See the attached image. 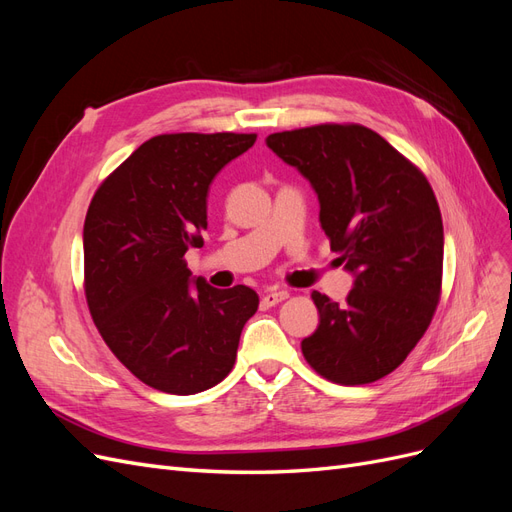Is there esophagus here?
<instances>
[{
    "instance_id": "obj_1",
    "label": "esophagus",
    "mask_w": 512,
    "mask_h": 512,
    "mask_svg": "<svg viewBox=\"0 0 512 512\" xmlns=\"http://www.w3.org/2000/svg\"><path fill=\"white\" fill-rule=\"evenodd\" d=\"M284 299H288V292L286 290H267L265 294H262V305L273 307L277 303H282Z\"/></svg>"
}]
</instances>
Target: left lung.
Wrapping results in <instances>:
<instances>
[{"mask_svg": "<svg viewBox=\"0 0 512 512\" xmlns=\"http://www.w3.org/2000/svg\"><path fill=\"white\" fill-rule=\"evenodd\" d=\"M267 147L312 185L331 250L354 275L346 305L312 292L318 329L305 361L337 384L391 374L427 331L442 284L444 228L425 175L363 126L277 132Z\"/></svg>", "mask_w": 512, "mask_h": 512, "instance_id": "1", "label": "left lung"}]
</instances>
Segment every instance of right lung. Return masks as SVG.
Wrapping results in <instances>:
<instances>
[{
  "label": "right lung",
  "instance_id": "1",
  "mask_svg": "<svg viewBox=\"0 0 512 512\" xmlns=\"http://www.w3.org/2000/svg\"><path fill=\"white\" fill-rule=\"evenodd\" d=\"M256 134H162L138 147L91 198L83 228L91 318L117 359L151 389L194 395L222 382L258 309L243 284L192 277L209 185Z\"/></svg>",
  "mask_w": 512,
  "mask_h": 512
}]
</instances>
